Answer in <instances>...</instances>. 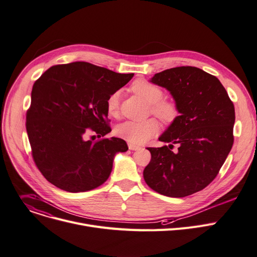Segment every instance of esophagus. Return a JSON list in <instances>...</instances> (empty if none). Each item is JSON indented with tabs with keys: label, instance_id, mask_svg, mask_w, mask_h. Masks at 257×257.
I'll return each mask as SVG.
<instances>
[{
	"label": "esophagus",
	"instance_id": "obj_1",
	"mask_svg": "<svg viewBox=\"0 0 257 257\" xmlns=\"http://www.w3.org/2000/svg\"><path fill=\"white\" fill-rule=\"evenodd\" d=\"M128 148L131 151H139L141 149L140 146H136V145H133V144H128Z\"/></svg>",
	"mask_w": 257,
	"mask_h": 257
}]
</instances>
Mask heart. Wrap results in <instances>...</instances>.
<instances>
[{
	"instance_id": "1",
	"label": "heart",
	"mask_w": 257,
	"mask_h": 257,
	"mask_svg": "<svg viewBox=\"0 0 257 257\" xmlns=\"http://www.w3.org/2000/svg\"><path fill=\"white\" fill-rule=\"evenodd\" d=\"M130 90L150 104L151 112L156 115L165 125L175 123L180 114L178 105L174 101L164 100L163 91L146 79H138L132 82ZM119 94L115 91L106 100L107 112L111 116L118 114ZM159 125L155 118H148L143 122L126 121L116 126L115 133L119 138L131 144H143L158 132Z\"/></svg>"
}]
</instances>
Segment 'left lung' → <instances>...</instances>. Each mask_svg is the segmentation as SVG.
<instances>
[{
    "mask_svg": "<svg viewBox=\"0 0 257 257\" xmlns=\"http://www.w3.org/2000/svg\"><path fill=\"white\" fill-rule=\"evenodd\" d=\"M151 82L170 92L180 115L159 138L168 146L148 148L145 181L165 196L191 195L212 183L232 148L233 103L216 76L196 67L170 68Z\"/></svg>",
    "mask_w": 257,
    "mask_h": 257,
    "instance_id": "1",
    "label": "left lung"
}]
</instances>
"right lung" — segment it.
<instances>
[{
    "label": "right lung",
    "mask_w": 257,
    "mask_h": 257,
    "mask_svg": "<svg viewBox=\"0 0 257 257\" xmlns=\"http://www.w3.org/2000/svg\"><path fill=\"white\" fill-rule=\"evenodd\" d=\"M88 62L56 65L33 85L26 128L32 156L43 177L68 192L93 190L109 177L114 155L126 152L111 131L106 100L133 77ZM95 132L101 140L87 141Z\"/></svg>",
    "instance_id": "right-lung-1"
}]
</instances>
